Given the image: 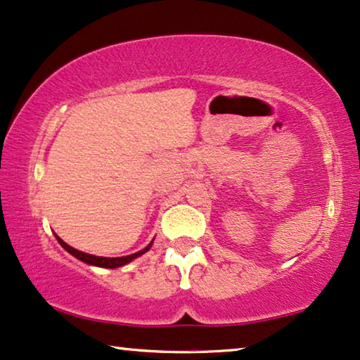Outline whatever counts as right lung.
<instances>
[{
  "mask_svg": "<svg viewBox=\"0 0 360 360\" xmlns=\"http://www.w3.org/2000/svg\"><path fill=\"white\" fill-rule=\"evenodd\" d=\"M56 240L60 242L61 247H63L68 253H71L72 257H76L77 259H81V262H84L87 264H92V266H101V268H118V266H123V264H127L129 262H133L134 258L141 257L143 253L148 252V250L150 248V245H153V242H150L148 247L143 248L141 252L138 253H133V255H128V257H120V258H105V257H94V255H89V253H84V252H79V250L72 248L70 247V245L65 243L63 240L58 236H55Z\"/></svg>",
  "mask_w": 360,
  "mask_h": 360,
  "instance_id": "1",
  "label": "right lung"
}]
</instances>
